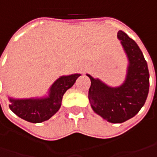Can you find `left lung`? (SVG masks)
<instances>
[{
	"label": "left lung",
	"instance_id": "8db88e82",
	"mask_svg": "<svg viewBox=\"0 0 157 157\" xmlns=\"http://www.w3.org/2000/svg\"><path fill=\"white\" fill-rule=\"evenodd\" d=\"M117 37L128 59L123 84L111 87L86 74L91 80L88 92L91 106L97 114L111 123H122L137 114L145 104L149 89L148 64L139 46L122 30L118 31Z\"/></svg>",
	"mask_w": 157,
	"mask_h": 157
}]
</instances>
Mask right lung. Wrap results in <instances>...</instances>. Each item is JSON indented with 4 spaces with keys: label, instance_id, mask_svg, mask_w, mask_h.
I'll use <instances>...</instances> for the list:
<instances>
[{
    "label": "right lung",
    "instance_id": "add662e5",
    "mask_svg": "<svg viewBox=\"0 0 157 157\" xmlns=\"http://www.w3.org/2000/svg\"><path fill=\"white\" fill-rule=\"evenodd\" d=\"M79 76L78 73L61 76L52 84L48 96L44 98L13 99L9 97V108L18 117L29 122L45 121L59 110L63 94L74 85Z\"/></svg>",
    "mask_w": 157,
    "mask_h": 157
}]
</instances>
